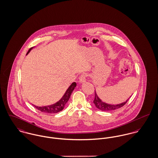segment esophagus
<instances>
[{
    "mask_svg": "<svg viewBox=\"0 0 158 158\" xmlns=\"http://www.w3.org/2000/svg\"><path fill=\"white\" fill-rule=\"evenodd\" d=\"M86 74H85V73H83V74H82L81 76H80V77H79V82H81V83H84V82H85V81H86Z\"/></svg>",
    "mask_w": 158,
    "mask_h": 158,
    "instance_id": "esophagus-1",
    "label": "esophagus"
}]
</instances>
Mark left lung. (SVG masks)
I'll return each instance as SVG.
<instances>
[{
  "label": "left lung",
  "instance_id": "1",
  "mask_svg": "<svg viewBox=\"0 0 158 158\" xmlns=\"http://www.w3.org/2000/svg\"><path fill=\"white\" fill-rule=\"evenodd\" d=\"M129 98L126 102H124L122 103H120V104H118V105L108 104V103H106L102 102L100 99V98L97 96L96 92V89H95V97H94V100L93 101V103H94V105L96 106L97 109H100V110H103V111H109V110H115V109H118L120 108H122V106H123L127 102Z\"/></svg>",
  "mask_w": 158,
  "mask_h": 158
}]
</instances>
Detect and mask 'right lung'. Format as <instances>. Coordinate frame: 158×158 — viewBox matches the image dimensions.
Returning <instances> with one entry per match:
<instances>
[{
  "instance_id": "obj_1",
  "label": "right lung",
  "mask_w": 158,
  "mask_h": 158,
  "mask_svg": "<svg viewBox=\"0 0 158 158\" xmlns=\"http://www.w3.org/2000/svg\"><path fill=\"white\" fill-rule=\"evenodd\" d=\"M33 48H31L28 50L26 55H27L30 52V51ZM76 86V82L72 83L71 85L69 87V88L67 89L65 94H64V96H62L61 99L58 102L55 103V104H53V105H49V106H42V107L36 106L35 105H34V106H35V108L38 109L39 110H40L43 112H46V113H49V114L58 113L64 108L65 104L69 101L70 96Z\"/></svg>"
}]
</instances>
